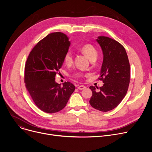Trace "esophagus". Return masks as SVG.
<instances>
[{"label": "esophagus", "instance_id": "esophagus-1", "mask_svg": "<svg viewBox=\"0 0 152 152\" xmlns=\"http://www.w3.org/2000/svg\"><path fill=\"white\" fill-rule=\"evenodd\" d=\"M85 88H86V86H83V85L78 86H77V89H79V90H83V89H84Z\"/></svg>", "mask_w": 152, "mask_h": 152}]
</instances>
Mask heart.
Here are the masks:
<instances>
[{"label":"heart","instance_id":"1","mask_svg":"<svg viewBox=\"0 0 152 152\" xmlns=\"http://www.w3.org/2000/svg\"><path fill=\"white\" fill-rule=\"evenodd\" d=\"M81 51L86 55L87 57L89 58L91 61L94 60L97 58L98 52L97 49H95V47L90 44H86L85 45H83L80 49ZM64 61L68 65H71L73 61V53L71 51H68L65 53V56H64ZM74 76L76 77H79L82 76L81 73H76L74 75Z\"/></svg>","mask_w":152,"mask_h":152}]
</instances>
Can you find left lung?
<instances>
[{"label":"left lung","instance_id":"obj_1","mask_svg":"<svg viewBox=\"0 0 152 152\" xmlns=\"http://www.w3.org/2000/svg\"><path fill=\"white\" fill-rule=\"evenodd\" d=\"M96 41L103 55L99 79L104 84L99 89L90 86L92 95L89 103L95 109L107 112L116 108L126 95L130 82V65L120 43L106 36H99Z\"/></svg>","mask_w":152,"mask_h":152}]
</instances>
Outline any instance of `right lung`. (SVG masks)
<instances>
[{
	"label": "right lung",
	"mask_w": 152,
	"mask_h": 152,
	"mask_svg": "<svg viewBox=\"0 0 152 152\" xmlns=\"http://www.w3.org/2000/svg\"><path fill=\"white\" fill-rule=\"evenodd\" d=\"M68 39L60 32L48 34L34 47L25 64L26 88L36 105L47 113L65 108L75 90V86L69 82L61 86L55 81L69 49Z\"/></svg>",
	"instance_id": "add662e5"
}]
</instances>
